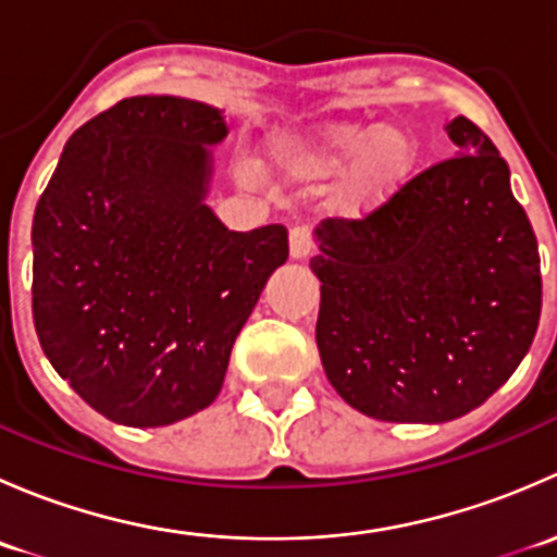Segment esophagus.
I'll list each match as a JSON object with an SVG mask.
<instances>
[{
  "label": "esophagus",
  "mask_w": 557,
  "mask_h": 557,
  "mask_svg": "<svg viewBox=\"0 0 557 557\" xmlns=\"http://www.w3.org/2000/svg\"><path fill=\"white\" fill-rule=\"evenodd\" d=\"M288 239H290V258H296V261H301V258H307L312 252V237L305 226L290 228Z\"/></svg>",
  "instance_id": "34e87169"
}]
</instances>
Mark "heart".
<instances>
[{
	"instance_id": "b5f03b06",
	"label": "heart",
	"mask_w": 557,
	"mask_h": 557,
	"mask_svg": "<svg viewBox=\"0 0 557 557\" xmlns=\"http://www.w3.org/2000/svg\"><path fill=\"white\" fill-rule=\"evenodd\" d=\"M272 170L294 183H320L345 172L336 188L342 210L383 201L414 164V143L401 128L334 126L312 137L283 139L269 153Z\"/></svg>"
}]
</instances>
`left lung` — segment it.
Segmentation results:
<instances>
[{"label":"left lung","instance_id":"1","mask_svg":"<svg viewBox=\"0 0 557 557\" xmlns=\"http://www.w3.org/2000/svg\"><path fill=\"white\" fill-rule=\"evenodd\" d=\"M431 164L369 215L325 218L314 325L334 391L385 423H447L480 407L531 347L539 245L509 166L480 126H445Z\"/></svg>","mask_w":557,"mask_h":557}]
</instances>
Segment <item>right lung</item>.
<instances>
[{
  "instance_id": "add662e5",
  "label": "right lung",
  "mask_w": 557,
  "mask_h": 557,
  "mask_svg": "<svg viewBox=\"0 0 557 557\" xmlns=\"http://www.w3.org/2000/svg\"><path fill=\"white\" fill-rule=\"evenodd\" d=\"M221 110L132 97L83 123L39 196L32 312L45 356L107 420L156 429L215 401L280 223L228 232L205 205Z\"/></svg>"
}]
</instances>
